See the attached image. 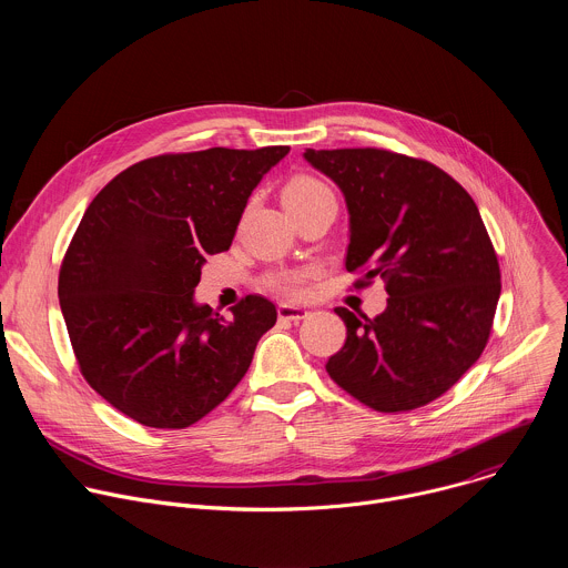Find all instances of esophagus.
Here are the masks:
<instances>
[{"instance_id":"esophagus-1","label":"esophagus","mask_w":568,"mask_h":568,"mask_svg":"<svg viewBox=\"0 0 568 568\" xmlns=\"http://www.w3.org/2000/svg\"><path fill=\"white\" fill-rule=\"evenodd\" d=\"M307 314L310 312L305 307H301V305H290V303H281L278 305V318H283V321H301Z\"/></svg>"}]
</instances>
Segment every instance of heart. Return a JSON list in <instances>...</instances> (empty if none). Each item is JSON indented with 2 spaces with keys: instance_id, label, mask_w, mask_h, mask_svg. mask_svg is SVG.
Here are the masks:
<instances>
[{
  "instance_id": "b5f03b06",
  "label": "heart",
  "mask_w": 568,
  "mask_h": 568,
  "mask_svg": "<svg viewBox=\"0 0 568 568\" xmlns=\"http://www.w3.org/2000/svg\"><path fill=\"white\" fill-rule=\"evenodd\" d=\"M335 197L333 191L323 184L321 180H316L314 175H294L285 186H283V204L285 209L292 213H298L307 206H314L323 200ZM267 287L290 296V298H298L307 292V274L303 272H278L272 274L267 278Z\"/></svg>"
}]
</instances>
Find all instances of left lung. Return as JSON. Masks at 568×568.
Wrapping results in <instances>:
<instances>
[{"label":"left lung","instance_id":"8db88e82","mask_svg":"<svg viewBox=\"0 0 568 568\" xmlns=\"http://www.w3.org/2000/svg\"><path fill=\"white\" fill-rule=\"evenodd\" d=\"M305 159L346 197L355 287L382 278L388 294L375 318L335 310L346 344L326 371L375 412L420 409L490 339L501 272L488 229L469 193L425 159L384 148L305 150Z\"/></svg>","mask_w":568,"mask_h":568}]
</instances>
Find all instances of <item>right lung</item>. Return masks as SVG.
<instances>
[{
    "label": "right lung",
    "mask_w": 568,
    "mask_h": 568,
    "mask_svg": "<svg viewBox=\"0 0 568 568\" xmlns=\"http://www.w3.org/2000/svg\"><path fill=\"white\" fill-rule=\"evenodd\" d=\"M290 152H169L119 173L88 206L60 265L58 296L85 382L154 429L202 420L245 377L276 305L250 294L224 321L193 292L226 252L263 175Z\"/></svg>",
    "instance_id": "obj_1"
}]
</instances>
